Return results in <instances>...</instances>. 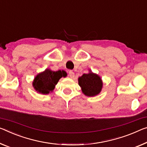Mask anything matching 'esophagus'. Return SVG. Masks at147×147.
Segmentation results:
<instances>
[{
	"label": "esophagus",
	"instance_id": "34e87169",
	"mask_svg": "<svg viewBox=\"0 0 147 147\" xmlns=\"http://www.w3.org/2000/svg\"><path fill=\"white\" fill-rule=\"evenodd\" d=\"M69 76L71 77V78H73L74 77V73L73 71H69Z\"/></svg>",
	"mask_w": 147,
	"mask_h": 147
}]
</instances>
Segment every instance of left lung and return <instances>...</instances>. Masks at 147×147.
<instances>
[{"instance_id": "obj_1", "label": "left lung", "mask_w": 147, "mask_h": 147, "mask_svg": "<svg viewBox=\"0 0 147 147\" xmlns=\"http://www.w3.org/2000/svg\"><path fill=\"white\" fill-rule=\"evenodd\" d=\"M78 85L86 96L94 97L100 94L103 88V80L96 73L89 70V73L83 74L78 78Z\"/></svg>"}]
</instances>
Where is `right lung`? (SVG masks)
<instances>
[{
    "mask_svg": "<svg viewBox=\"0 0 147 147\" xmlns=\"http://www.w3.org/2000/svg\"><path fill=\"white\" fill-rule=\"evenodd\" d=\"M67 73L63 70L53 71L46 69L38 73L32 81V86L37 93L43 95L52 93L59 79L66 77Z\"/></svg>",
    "mask_w": 147,
    "mask_h": 147,
    "instance_id": "add662e5",
    "label": "right lung"
}]
</instances>
